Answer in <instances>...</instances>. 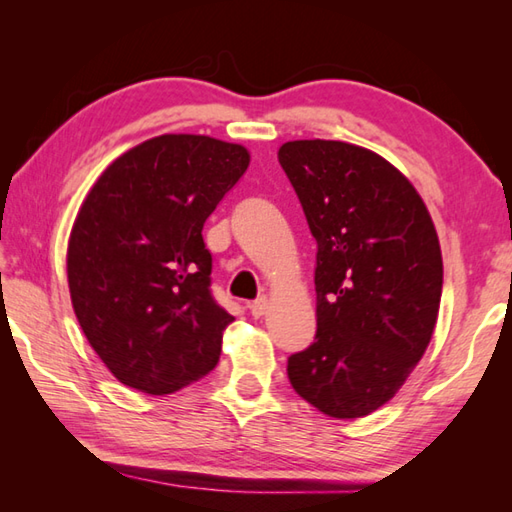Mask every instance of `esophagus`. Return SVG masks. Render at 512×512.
<instances>
[{
	"instance_id": "obj_1",
	"label": "esophagus",
	"mask_w": 512,
	"mask_h": 512,
	"mask_svg": "<svg viewBox=\"0 0 512 512\" xmlns=\"http://www.w3.org/2000/svg\"><path fill=\"white\" fill-rule=\"evenodd\" d=\"M250 314H253L255 319H259V317H264V314L268 312V308H270V301L266 299V297H259L257 301H253L250 303Z\"/></svg>"
}]
</instances>
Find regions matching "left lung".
Listing matches in <instances>:
<instances>
[{"label": "left lung", "instance_id": "obj_1", "mask_svg": "<svg viewBox=\"0 0 512 512\" xmlns=\"http://www.w3.org/2000/svg\"><path fill=\"white\" fill-rule=\"evenodd\" d=\"M317 239V336L288 358L297 394L330 418H363L405 385L431 341L442 297L436 226L413 184L365 147H279Z\"/></svg>", "mask_w": 512, "mask_h": 512}]
</instances>
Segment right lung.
I'll use <instances>...</instances> for the list:
<instances>
[{
	"label": "right lung",
	"instance_id": "obj_1",
	"mask_svg": "<svg viewBox=\"0 0 512 512\" xmlns=\"http://www.w3.org/2000/svg\"><path fill=\"white\" fill-rule=\"evenodd\" d=\"M246 147L165 134L125 151L90 189L68 242L85 339L123 385L171 394L220 361L235 321L211 295L202 226L248 169Z\"/></svg>",
	"mask_w": 512,
	"mask_h": 512
}]
</instances>
